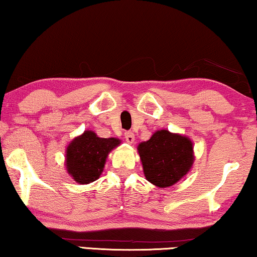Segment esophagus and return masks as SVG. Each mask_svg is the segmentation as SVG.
<instances>
[{"label":"esophagus","mask_w":257,"mask_h":257,"mask_svg":"<svg viewBox=\"0 0 257 257\" xmlns=\"http://www.w3.org/2000/svg\"><path fill=\"white\" fill-rule=\"evenodd\" d=\"M125 140L127 144L132 145L134 140H136V137H134V133L133 132H126L125 133Z\"/></svg>","instance_id":"obj_1"}]
</instances>
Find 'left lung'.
I'll use <instances>...</instances> for the list:
<instances>
[{
  "mask_svg": "<svg viewBox=\"0 0 257 257\" xmlns=\"http://www.w3.org/2000/svg\"><path fill=\"white\" fill-rule=\"evenodd\" d=\"M193 142L186 136L169 130L154 132L138 146L144 175L159 188L175 185L191 171L195 156Z\"/></svg>",
  "mask_w": 257,
  "mask_h": 257,
  "instance_id": "8db88e82",
  "label": "left lung"
}]
</instances>
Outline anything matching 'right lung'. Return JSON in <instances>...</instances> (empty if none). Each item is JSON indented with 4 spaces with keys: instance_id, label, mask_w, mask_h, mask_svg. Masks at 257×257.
I'll return each mask as SVG.
<instances>
[{
    "instance_id": "right-lung-1",
    "label": "right lung",
    "mask_w": 257,
    "mask_h": 257,
    "mask_svg": "<svg viewBox=\"0 0 257 257\" xmlns=\"http://www.w3.org/2000/svg\"><path fill=\"white\" fill-rule=\"evenodd\" d=\"M117 138H100L90 130L74 138L66 147L65 168L80 185L93 183L103 172L110 152L120 145Z\"/></svg>"
}]
</instances>
